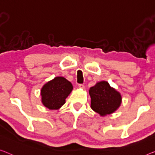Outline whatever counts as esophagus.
<instances>
[{
	"label": "esophagus",
	"mask_w": 155,
	"mask_h": 155,
	"mask_svg": "<svg viewBox=\"0 0 155 155\" xmlns=\"http://www.w3.org/2000/svg\"><path fill=\"white\" fill-rule=\"evenodd\" d=\"M78 87H79V88H84V84H78Z\"/></svg>",
	"instance_id": "esophagus-1"
}]
</instances>
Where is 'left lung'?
Wrapping results in <instances>:
<instances>
[{
    "label": "left lung",
    "mask_w": 155,
    "mask_h": 155,
    "mask_svg": "<svg viewBox=\"0 0 155 155\" xmlns=\"http://www.w3.org/2000/svg\"><path fill=\"white\" fill-rule=\"evenodd\" d=\"M92 109L100 115L112 114L121 104L120 94L113 88L107 81H101L89 91Z\"/></svg>",
    "instance_id": "1"
}]
</instances>
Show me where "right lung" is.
Segmentation results:
<instances>
[{"label":"right lung","instance_id":"add662e5","mask_svg":"<svg viewBox=\"0 0 155 155\" xmlns=\"http://www.w3.org/2000/svg\"><path fill=\"white\" fill-rule=\"evenodd\" d=\"M72 89V85L66 78L55 77L41 88V101L49 109H58L65 103V99Z\"/></svg>","mask_w":155,"mask_h":155}]
</instances>
